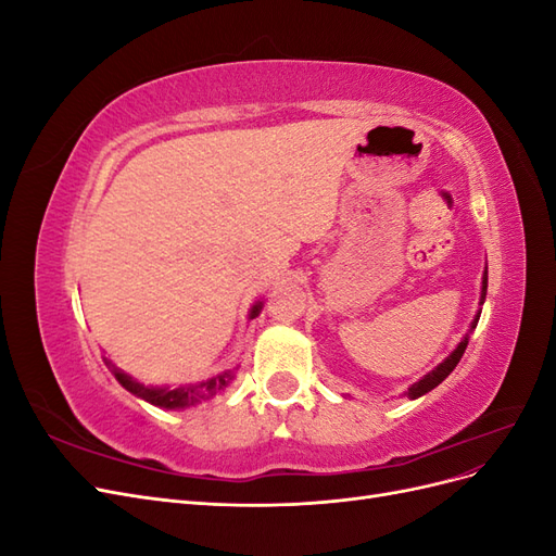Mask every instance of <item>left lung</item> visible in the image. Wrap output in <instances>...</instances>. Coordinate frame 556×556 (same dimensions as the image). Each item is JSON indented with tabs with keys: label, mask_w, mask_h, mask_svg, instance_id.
I'll return each mask as SVG.
<instances>
[{
	"label": "left lung",
	"mask_w": 556,
	"mask_h": 556,
	"mask_svg": "<svg viewBox=\"0 0 556 556\" xmlns=\"http://www.w3.org/2000/svg\"><path fill=\"white\" fill-rule=\"evenodd\" d=\"M484 296H486V268H484V276H482V292H480V304H484ZM478 319H480V313L476 315V319L473 323H470V329H476V325H478ZM466 345H468V333L464 336L462 339V343L454 348L452 352H450V357H445L439 366L433 368L431 374H427L422 380H417L415 384H410L408 387V396L410 399H417V396H422V394H427V392H431L433 387H439L452 371H454V366L459 364V359L464 357V350H466Z\"/></svg>",
	"instance_id": "left-lung-1"
}]
</instances>
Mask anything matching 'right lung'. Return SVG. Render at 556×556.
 <instances>
[{
    "instance_id": "right-lung-1",
    "label": "right lung",
    "mask_w": 556,
    "mask_h": 556,
    "mask_svg": "<svg viewBox=\"0 0 556 556\" xmlns=\"http://www.w3.org/2000/svg\"><path fill=\"white\" fill-rule=\"evenodd\" d=\"M260 311H262V301H257V304L250 308V319L257 317ZM106 364L111 366V362H106ZM111 371H113L115 380L121 382L127 392L137 394L139 399L153 403V406H157V408H166V410L190 408V406H194V403L211 399L217 392H223L225 387L233 380V374L225 371V374L199 382V384H185V387H176V390H172V387H146V384L137 382L131 376H127L125 371H121V368H115V366H111Z\"/></svg>"
}]
</instances>
